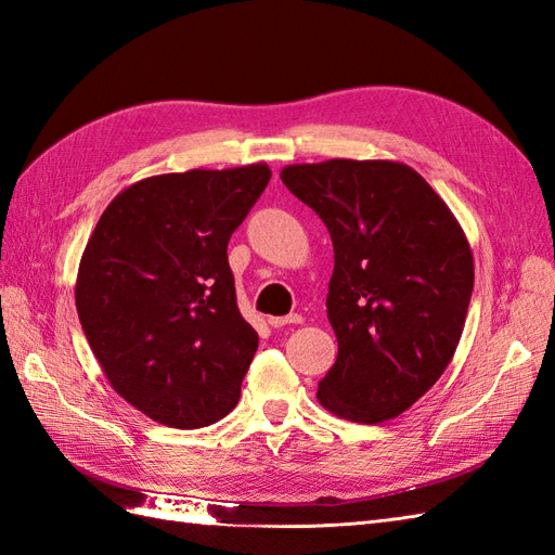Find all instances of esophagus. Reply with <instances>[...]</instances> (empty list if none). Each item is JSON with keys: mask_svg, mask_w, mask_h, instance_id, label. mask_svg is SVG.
Here are the masks:
<instances>
[{"mask_svg": "<svg viewBox=\"0 0 555 555\" xmlns=\"http://www.w3.org/2000/svg\"><path fill=\"white\" fill-rule=\"evenodd\" d=\"M302 317L300 314H288V317H269V324L274 328H281L286 324H300Z\"/></svg>", "mask_w": 555, "mask_h": 555, "instance_id": "obj_1", "label": "esophagus"}]
</instances>
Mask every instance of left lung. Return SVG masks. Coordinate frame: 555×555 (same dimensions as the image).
Instances as JSON below:
<instances>
[{
    "instance_id": "1",
    "label": "left lung",
    "mask_w": 555,
    "mask_h": 555,
    "mask_svg": "<svg viewBox=\"0 0 555 555\" xmlns=\"http://www.w3.org/2000/svg\"><path fill=\"white\" fill-rule=\"evenodd\" d=\"M281 181L334 243L326 317L338 358L317 400L360 424L398 417L439 382L463 336L475 286L465 231L400 162L291 164Z\"/></svg>"
}]
</instances>
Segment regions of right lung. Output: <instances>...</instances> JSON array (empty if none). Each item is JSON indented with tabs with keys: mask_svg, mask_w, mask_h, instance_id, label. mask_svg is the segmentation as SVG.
<instances>
[{
	"mask_svg": "<svg viewBox=\"0 0 555 555\" xmlns=\"http://www.w3.org/2000/svg\"><path fill=\"white\" fill-rule=\"evenodd\" d=\"M269 179L262 162L150 176L112 199L82 250L80 326L114 391L150 420L197 429L238 403L259 338L227 247Z\"/></svg>",
	"mask_w": 555,
	"mask_h": 555,
	"instance_id": "1",
	"label": "right lung"
}]
</instances>
